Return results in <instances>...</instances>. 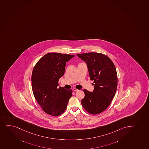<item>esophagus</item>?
<instances>
[{
    "label": "esophagus",
    "instance_id": "esophagus-1",
    "mask_svg": "<svg viewBox=\"0 0 149 149\" xmlns=\"http://www.w3.org/2000/svg\"><path fill=\"white\" fill-rule=\"evenodd\" d=\"M73 90L74 91H79L78 89H76V88H73Z\"/></svg>",
    "mask_w": 149,
    "mask_h": 149
}]
</instances>
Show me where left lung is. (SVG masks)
Returning <instances> with one entry per match:
<instances>
[{"label": "left lung", "mask_w": 149, "mask_h": 149, "mask_svg": "<svg viewBox=\"0 0 149 149\" xmlns=\"http://www.w3.org/2000/svg\"><path fill=\"white\" fill-rule=\"evenodd\" d=\"M77 56L87 63L94 90H84L82 106L92 114L100 113L109 107L116 95L117 75L116 66L108 56L97 52L78 54Z\"/></svg>", "instance_id": "8db88e82"}]
</instances>
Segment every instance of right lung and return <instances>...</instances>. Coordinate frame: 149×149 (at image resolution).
<instances>
[{
    "instance_id": "1",
    "label": "right lung",
    "mask_w": 149,
    "mask_h": 149,
    "mask_svg": "<svg viewBox=\"0 0 149 149\" xmlns=\"http://www.w3.org/2000/svg\"><path fill=\"white\" fill-rule=\"evenodd\" d=\"M75 55L49 52L36 64L32 74L33 95L42 110L48 114L58 116L67 108L72 91L58 88V81L65 72L66 62Z\"/></svg>"
}]
</instances>
